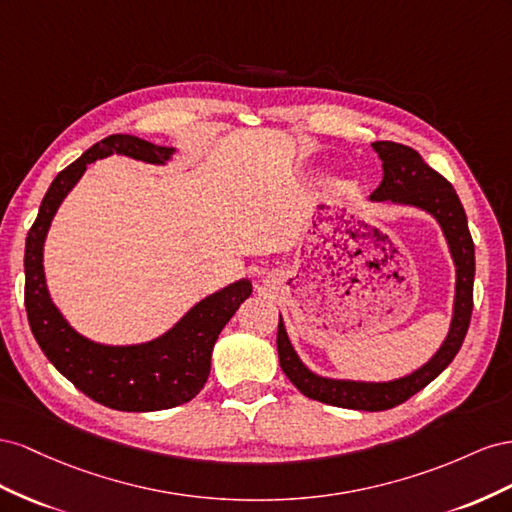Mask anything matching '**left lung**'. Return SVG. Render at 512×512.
<instances>
[{"instance_id":"1","label":"left lung","mask_w":512,"mask_h":512,"mask_svg":"<svg viewBox=\"0 0 512 512\" xmlns=\"http://www.w3.org/2000/svg\"><path fill=\"white\" fill-rule=\"evenodd\" d=\"M371 148L382 160L384 178L371 201L394 203V206H410L431 214L442 227L448 242V251L455 261V302H452V319L444 343L440 349L410 375L390 379V382H354V379H334L313 373L296 354L291 345L283 319L279 315V334H276V349L283 373L289 377L304 397L347 407L360 412H384L397 407L414 397L427 384L440 375L463 345L472 317V291H474V242L467 229V216L455 188L444 175L431 169L422 156L394 141H375Z\"/></svg>"}]
</instances>
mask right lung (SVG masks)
Wrapping results in <instances>:
<instances>
[{
  "mask_svg": "<svg viewBox=\"0 0 512 512\" xmlns=\"http://www.w3.org/2000/svg\"><path fill=\"white\" fill-rule=\"evenodd\" d=\"M111 154L167 165L175 148L133 135H111L57 173L25 240V311L34 339L49 362L87 397L120 412L169 410L195 399L208 382L218 334L251 296L253 285L240 279L214 291L165 334L137 345L96 343L72 328L51 300L42 253L53 216L66 195L87 167Z\"/></svg>",
  "mask_w": 512,
  "mask_h": 512,
  "instance_id": "1",
  "label": "right lung"
}]
</instances>
